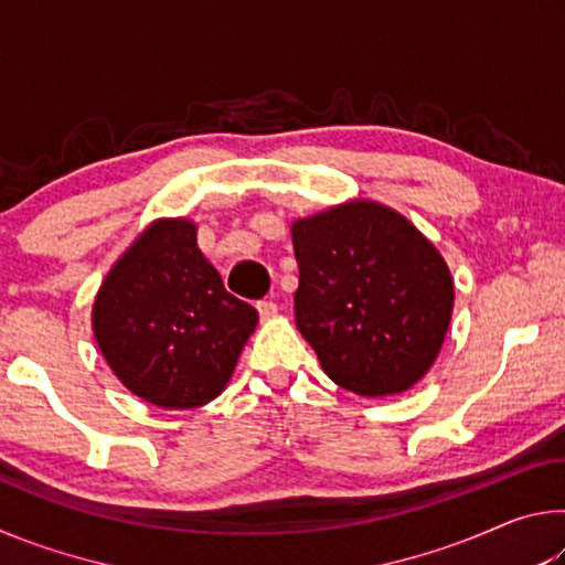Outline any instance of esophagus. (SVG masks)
Wrapping results in <instances>:
<instances>
[{"label": "esophagus", "mask_w": 565, "mask_h": 565, "mask_svg": "<svg viewBox=\"0 0 565 565\" xmlns=\"http://www.w3.org/2000/svg\"><path fill=\"white\" fill-rule=\"evenodd\" d=\"M256 309H259L262 319H271V317H276V311H279V306H276V301H271V299H264L256 303Z\"/></svg>", "instance_id": "34e87169"}]
</instances>
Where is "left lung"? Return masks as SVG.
I'll return each mask as SVG.
<instances>
[{"label":"left lung","instance_id":"left-lung-1","mask_svg":"<svg viewBox=\"0 0 565 565\" xmlns=\"http://www.w3.org/2000/svg\"><path fill=\"white\" fill-rule=\"evenodd\" d=\"M296 327L331 381L359 396L401 394L431 369L454 309L448 266L414 224L349 202L291 228Z\"/></svg>","mask_w":565,"mask_h":565}]
</instances>
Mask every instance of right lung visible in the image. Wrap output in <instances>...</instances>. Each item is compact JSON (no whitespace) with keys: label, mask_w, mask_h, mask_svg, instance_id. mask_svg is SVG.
<instances>
[{"label":"right lung","mask_w":565,"mask_h":565,"mask_svg":"<svg viewBox=\"0 0 565 565\" xmlns=\"http://www.w3.org/2000/svg\"><path fill=\"white\" fill-rule=\"evenodd\" d=\"M259 313L224 289L184 218L151 224L94 301V337L131 394L194 408L222 394Z\"/></svg>","instance_id":"add662e5"}]
</instances>
